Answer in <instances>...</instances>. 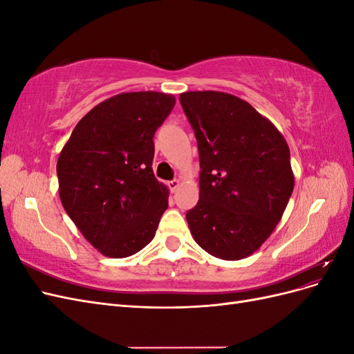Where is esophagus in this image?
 I'll list each match as a JSON object with an SVG mask.
<instances>
[{
	"label": "esophagus",
	"mask_w": 354,
	"mask_h": 354,
	"mask_svg": "<svg viewBox=\"0 0 354 354\" xmlns=\"http://www.w3.org/2000/svg\"><path fill=\"white\" fill-rule=\"evenodd\" d=\"M180 185H181V183H180V180H177V178H176V180H173V181H169V183H168V187H169V190L173 192V194H174V192L180 187Z\"/></svg>",
	"instance_id": "1"
}]
</instances>
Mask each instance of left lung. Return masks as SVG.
<instances>
[{
	"mask_svg": "<svg viewBox=\"0 0 354 354\" xmlns=\"http://www.w3.org/2000/svg\"><path fill=\"white\" fill-rule=\"evenodd\" d=\"M180 103L195 131L201 165L199 201L186 214L192 236L217 259H246L270 236L292 195L288 143L233 94L186 91Z\"/></svg>",
	"mask_w": 354,
	"mask_h": 354,
	"instance_id": "left-lung-1",
	"label": "left lung"
}]
</instances>
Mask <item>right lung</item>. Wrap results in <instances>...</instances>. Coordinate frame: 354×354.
Returning a JSON list of instances; mask_svg holds the SVG:
<instances>
[{
  "instance_id": "add662e5",
  "label": "right lung",
  "mask_w": 354,
  "mask_h": 354,
  "mask_svg": "<svg viewBox=\"0 0 354 354\" xmlns=\"http://www.w3.org/2000/svg\"><path fill=\"white\" fill-rule=\"evenodd\" d=\"M174 104L173 94L158 91L116 94L94 106L62 149V205L106 257H130L155 238L168 187L152 169L153 136Z\"/></svg>"
}]
</instances>
